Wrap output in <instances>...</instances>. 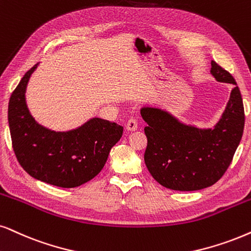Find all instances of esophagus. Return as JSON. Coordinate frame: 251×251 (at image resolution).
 I'll return each mask as SVG.
<instances>
[{"label": "esophagus", "mask_w": 251, "mask_h": 251, "mask_svg": "<svg viewBox=\"0 0 251 251\" xmlns=\"http://www.w3.org/2000/svg\"><path fill=\"white\" fill-rule=\"evenodd\" d=\"M126 128H127V131H136L138 129V122L134 118H131L126 124Z\"/></svg>", "instance_id": "obj_1"}]
</instances>
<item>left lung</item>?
<instances>
[{
    "mask_svg": "<svg viewBox=\"0 0 251 251\" xmlns=\"http://www.w3.org/2000/svg\"><path fill=\"white\" fill-rule=\"evenodd\" d=\"M211 74L219 82L234 84L223 116L213 128H199L179 122L160 107L140 110L147 148L146 167L164 188L196 191L217 183L233 160L244 128V107L235 80L215 61Z\"/></svg>",
    "mask_w": 251,
    "mask_h": 251,
    "instance_id": "1",
    "label": "left lung"
}]
</instances>
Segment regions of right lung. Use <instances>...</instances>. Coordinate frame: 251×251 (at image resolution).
<instances>
[{"label":"right lung","instance_id":"right-lung-1","mask_svg":"<svg viewBox=\"0 0 251 251\" xmlns=\"http://www.w3.org/2000/svg\"><path fill=\"white\" fill-rule=\"evenodd\" d=\"M37 67L38 63L25 73L9 100L12 148L18 162L33 178L59 188H76L100 174L124 128L100 118H91L67 132L41 126L25 100L27 82Z\"/></svg>","mask_w":251,"mask_h":251}]
</instances>
